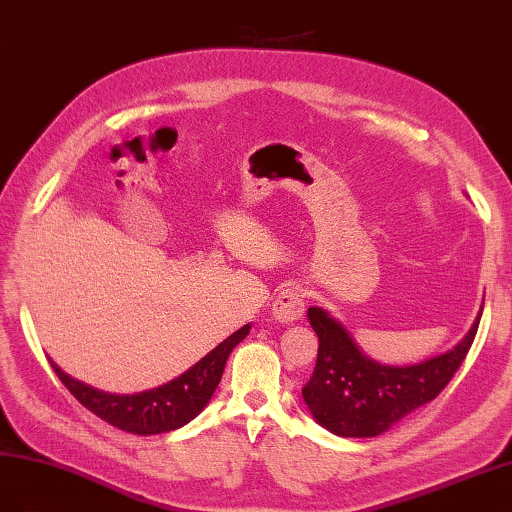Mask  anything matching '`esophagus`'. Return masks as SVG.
I'll return each mask as SVG.
<instances>
[{"label": "esophagus", "instance_id": "obj_1", "mask_svg": "<svg viewBox=\"0 0 512 512\" xmlns=\"http://www.w3.org/2000/svg\"><path fill=\"white\" fill-rule=\"evenodd\" d=\"M271 314L275 321L284 323V325L301 321V316H303V293L301 290L293 284L282 286L278 297H275V301H273Z\"/></svg>", "mask_w": 512, "mask_h": 512}]
</instances>
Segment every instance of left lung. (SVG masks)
Instances as JSON below:
<instances>
[{
    "instance_id": "left-lung-1",
    "label": "left lung",
    "mask_w": 512,
    "mask_h": 512,
    "mask_svg": "<svg viewBox=\"0 0 512 512\" xmlns=\"http://www.w3.org/2000/svg\"><path fill=\"white\" fill-rule=\"evenodd\" d=\"M485 306V299H482ZM482 306L461 342L418 364L390 366L368 357L351 331L323 308H308L319 336L314 375L301 390L312 418L340 437H377L431 403L459 370L476 338Z\"/></svg>"
}]
</instances>
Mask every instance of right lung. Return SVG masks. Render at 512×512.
<instances>
[{
	"instance_id": "right-lung-1",
	"label": "right lung",
	"mask_w": 512,
	"mask_h": 512,
	"mask_svg": "<svg viewBox=\"0 0 512 512\" xmlns=\"http://www.w3.org/2000/svg\"><path fill=\"white\" fill-rule=\"evenodd\" d=\"M250 329L252 325H243L234 331L222 344H217L209 355H204L198 364L185 370L181 377L163 383L159 388L135 394L96 390L92 385L66 375L53 359H49V364L66 385V390L86 409H90L94 416L133 435H159L185 426L209 405L215 388L222 381L228 355L250 334Z\"/></svg>"
}]
</instances>
